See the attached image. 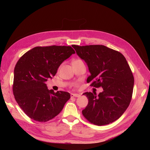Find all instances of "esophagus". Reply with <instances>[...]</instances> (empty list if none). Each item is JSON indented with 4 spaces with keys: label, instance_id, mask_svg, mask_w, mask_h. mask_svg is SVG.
<instances>
[{
    "label": "esophagus",
    "instance_id": "esophagus-1",
    "mask_svg": "<svg viewBox=\"0 0 150 150\" xmlns=\"http://www.w3.org/2000/svg\"><path fill=\"white\" fill-rule=\"evenodd\" d=\"M81 96L80 94L79 93H71V97H79Z\"/></svg>",
    "mask_w": 150,
    "mask_h": 150
}]
</instances>
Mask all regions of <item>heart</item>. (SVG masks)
Segmentation results:
<instances>
[{"label":"heart","mask_w":150,"mask_h":150,"mask_svg":"<svg viewBox=\"0 0 150 150\" xmlns=\"http://www.w3.org/2000/svg\"><path fill=\"white\" fill-rule=\"evenodd\" d=\"M78 60H75V61H78Z\"/></svg>","instance_id":"obj_1"}]
</instances>
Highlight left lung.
<instances>
[{
    "instance_id": "8db88e82",
    "label": "left lung",
    "mask_w": 150,
    "mask_h": 150,
    "mask_svg": "<svg viewBox=\"0 0 150 150\" xmlns=\"http://www.w3.org/2000/svg\"><path fill=\"white\" fill-rule=\"evenodd\" d=\"M77 55L85 61L90 75L88 82L103 91L86 92L88 104L82 115L95 125H106L117 120L132 99L134 78L122 54L103 45H73Z\"/></svg>"
}]
</instances>
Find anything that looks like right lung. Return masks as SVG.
I'll list each match as a JSON object with an SVG mask.
<instances>
[{
	"instance_id": "add662e5",
	"label": "right lung",
	"mask_w": 150,
	"mask_h": 150,
	"mask_svg": "<svg viewBox=\"0 0 150 150\" xmlns=\"http://www.w3.org/2000/svg\"><path fill=\"white\" fill-rule=\"evenodd\" d=\"M75 52L71 46L35 47L22 55L14 69L16 101L31 119L46 122L56 117L70 98L68 92L49 90L45 82Z\"/></svg>"
}]
</instances>
